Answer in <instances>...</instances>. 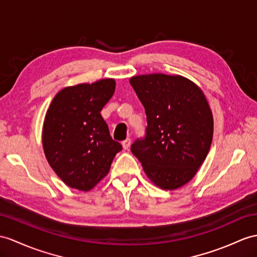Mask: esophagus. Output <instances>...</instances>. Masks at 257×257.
I'll return each mask as SVG.
<instances>
[{
	"label": "esophagus",
	"instance_id": "1",
	"mask_svg": "<svg viewBox=\"0 0 257 257\" xmlns=\"http://www.w3.org/2000/svg\"><path fill=\"white\" fill-rule=\"evenodd\" d=\"M122 146H123V149L124 150H127L131 146V140L130 139H126L125 141L122 142Z\"/></svg>",
	"mask_w": 257,
	"mask_h": 257
}]
</instances>
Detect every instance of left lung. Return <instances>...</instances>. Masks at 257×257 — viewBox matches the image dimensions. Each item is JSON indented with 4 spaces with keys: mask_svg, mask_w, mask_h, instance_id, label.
Wrapping results in <instances>:
<instances>
[{
    "mask_svg": "<svg viewBox=\"0 0 257 257\" xmlns=\"http://www.w3.org/2000/svg\"><path fill=\"white\" fill-rule=\"evenodd\" d=\"M145 108V136L131 152L164 190H176L195 176L212 141L214 120L199 87L179 75L149 74L130 79Z\"/></svg>",
    "mask_w": 257,
    "mask_h": 257,
    "instance_id": "1",
    "label": "left lung"
}]
</instances>
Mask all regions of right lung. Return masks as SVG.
Segmentation results:
<instances>
[{"instance_id":"1","label":"right lung","mask_w":257,"mask_h":257,"mask_svg":"<svg viewBox=\"0 0 257 257\" xmlns=\"http://www.w3.org/2000/svg\"><path fill=\"white\" fill-rule=\"evenodd\" d=\"M114 90L111 78L66 87L56 93L47 111L43 150L54 172L73 189L91 190L107 176L114 156L122 150L100 114Z\"/></svg>"}]
</instances>
